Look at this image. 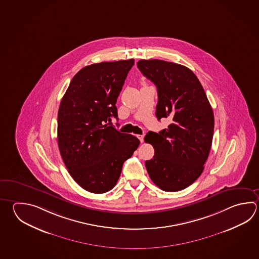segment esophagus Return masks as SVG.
I'll return each mask as SVG.
<instances>
[{
    "label": "esophagus",
    "instance_id": "1",
    "mask_svg": "<svg viewBox=\"0 0 259 259\" xmlns=\"http://www.w3.org/2000/svg\"><path fill=\"white\" fill-rule=\"evenodd\" d=\"M137 137H138V139L140 140V142H141V143H143V142H144V135H139V136H137Z\"/></svg>",
    "mask_w": 259,
    "mask_h": 259
}]
</instances>
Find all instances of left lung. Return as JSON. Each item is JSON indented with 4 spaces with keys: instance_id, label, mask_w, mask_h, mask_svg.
Returning <instances> with one entry per match:
<instances>
[{
    "instance_id": "8db88e82",
    "label": "left lung",
    "mask_w": 259,
    "mask_h": 259,
    "mask_svg": "<svg viewBox=\"0 0 259 259\" xmlns=\"http://www.w3.org/2000/svg\"><path fill=\"white\" fill-rule=\"evenodd\" d=\"M137 67L156 86V118L171 120L166 129L145 137L155 149L145 164L148 175L162 191L184 190L204 169L213 137L212 109L190 68L159 59H141Z\"/></svg>"
}]
</instances>
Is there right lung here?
<instances>
[{
    "mask_svg": "<svg viewBox=\"0 0 259 259\" xmlns=\"http://www.w3.org/2000/svg\"><path fill=\"white\" fill-rule=\"evenodd\" d=\"M134 59L93 64L69 83L59 105L58 144L68 173L85 191L104 193L116 185L138 138L108 124Z\"/></svg>",
    "mask_w": 259,
    "mask_h": 259,
    "instance_id": "obj_1",
    "label": "right lung"
}]
</instances>
